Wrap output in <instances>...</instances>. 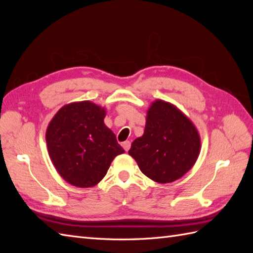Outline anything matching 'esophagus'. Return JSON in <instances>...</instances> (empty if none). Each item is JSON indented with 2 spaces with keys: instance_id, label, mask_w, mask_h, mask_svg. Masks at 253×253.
Masks as SVG:
<instances>
[{
  "instance_id": "esophagus-1",
  "label": "esophagus",
  "mask_w": 253,
  "mask_h": 253,
  "mask_svg": "<svg viewBox=\"0 0 253 253\" xmlns=\"http://www.w3.org/2000/svg\"><path fill=\"white\" fill-rule=\"evenodd\" d=\"M122 146H123V148H124V150H125V151H128V150L130 149L131 142H130V141H128V140H127V141H124Z\"/></svg>"
}]
</instances>
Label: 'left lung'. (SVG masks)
Masks as SVG:
<instances>
[{"label":"left lung","mask_w":253,"mask_h":253,"mask_svg":"<svg viewBox=\"0 0 253 253\" xmlns=\"http://www.w3.org/2000/svg\"><path fill=\"white\" fill-rule=\"evenodd\" d=\"M200 152V137L190 120L168 102L158 100L148 111L143 136L128 153L142 173L161 184L175 181L189 170Z\"/></svg>","instance_id":"obj_1"}]
</instances>
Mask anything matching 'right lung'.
<instances>
[{"label":"right lung","mask_w":253,"mask_h":253,"mask_svg":"<svg viewBox=\"0 0 253 253\" xmlns=\"http://www.w3.org/2000/svg\"><path fill=\"white\" fill-rule=\"evenodd\" d=\"M105 110L89 101L63 106L46 130L50 158L69 184L89 188L105 176L112 161L125 151L104 125Z\"/></svg>","instance_id":"obj_1"}]
</instances>
